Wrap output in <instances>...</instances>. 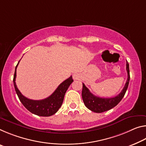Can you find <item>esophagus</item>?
Returning a JSON list of instances; mask_svg holds the SVG:
<instances>
[{"mask_svg": "<svg viewBox=\"0 0 146 146\" xmlns=\"http://www.w3.org/2000/svg\"><path fill=\"white\" fill-rule=\"evenodd\" d=\"M73 78L74 80H77L78 78H80V76H79V74L77 73H74L73 75Z\"/></svg>", "mask_w": 146, "mask_h": 146, "instance_id": "esophagus-1", "label": "esophagus"}]
</instances>
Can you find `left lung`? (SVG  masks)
<instances>
[{"label":"left lung","instance_id":"left-lung-1","mask_svg":"<svg viewBox=\"0 0 146 146\" xmlns=\"http://www.w3.org/2000/svg\"><path fill=\"white\" fill-rule=\"evenodd\" d=\"M126 69L127 72V80L122 91L114 98H101L97 97L90 92L88 88L82 83V98L85 106L90 109L96 113H101L111 108H114L118 104L125 94L128 88L129 80H130V74H129V65L127 62Z\"/></svg>","mask_w":146,"mask_h":146}]
</instances>
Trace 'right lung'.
<instances>
[{
  "label": "right lung",
  "instance_id": "add662e5",
  "mask_svg": "<svg viewBox=\"0 0 146 146\" xmlns=\"http://www.w3.org/2000/svg\"><path fill=\"white\" fill-rule=\"evenodd\" d=\"M19 62L20 60L15 67L13 81L16 94L20 101L28 110L34 114L44 117L50 116L54 114L60 108L63 103L65 94L69 86L73 82L72 76L62 82L56 90L47 98L42 99V100H32V99L27 98L26 97L22 95L16 85V69Z\"/></svg>",
  "mask_w": 146,
  "mask_h": 146
}]
</instances>
